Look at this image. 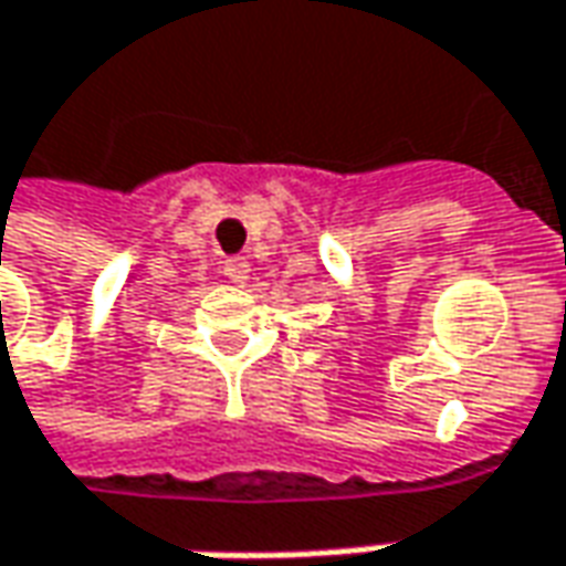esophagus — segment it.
<instances>
[{
  "label": "esophagus",
  "instance_id": "esophagus-1",
  "mask_svg": "<svg viewBox=\"0 0 566 566\" xmlns=\"http://www.w3.org/2000/svg\"><path fill=\"white\" fill-rule=\"evenodd\" d=\"M223 276L230 280V283H249V276H252V264H249V258H227L223 261Z\"/></svg>",
  "mask_w": 566,
  "mask_h": 566
}]
</instances>
